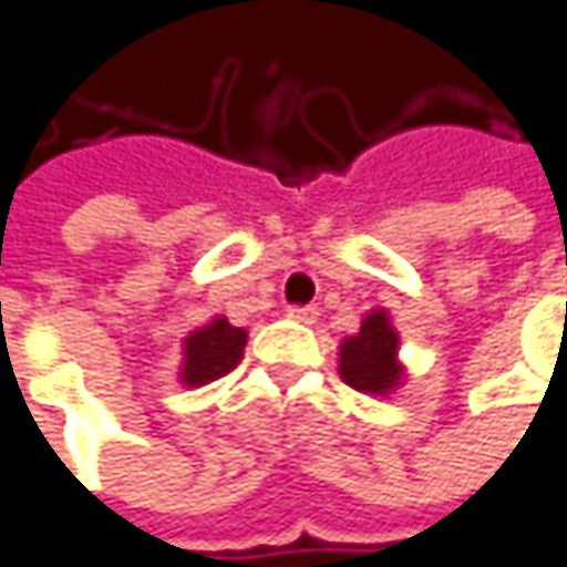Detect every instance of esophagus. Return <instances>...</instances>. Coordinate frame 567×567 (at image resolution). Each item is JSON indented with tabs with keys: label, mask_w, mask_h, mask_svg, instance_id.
Returning a JSON list of instances; mask_svg holds the SVG:
<instances>
[{
	"label": "esophagus",
	"mask_w": 567,
	"mask_h": 567,
	"mask_svg": "<svg viewBox=\"0 0 567 567\" xmlns=\"http://www.w3.org/2000/svg\"><path fill=\"white\" fill-rule=\"evenodd\" d=\"M316 316H319L316 306H290V309H287V319H290V322H302V326H312Z\"/></svg>",
	"instance_id": "1"
}]
</instances>
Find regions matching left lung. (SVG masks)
<instances>
[{"label": "left lung", "mask_w": 567, "mask_h": 567, "mask_svg": "<svg viewBox=\"0 0 567 567\" xmlns=\"http://www.w3.org/2000/svg\"><path fill=\"white\" fill-rule=\"evenodd\" d=\"M399 344L402 338L389 319V309H370L360 322V331L348 334L338 348L341 380L367 395H392L405 382Z\"/></svg>", "instance_id": "8db88e82"}]
</instances>
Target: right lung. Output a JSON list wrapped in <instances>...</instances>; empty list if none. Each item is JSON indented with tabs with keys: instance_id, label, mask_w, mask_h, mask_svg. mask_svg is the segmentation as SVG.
Masks as SVG:
<instances>
[{
	"instance_id": "right-lung-1",
	"label": "right lung",
	"mask_w": 567,
	"mask_h": 567,
	"mask_svg": "<svg viewBox=\"0 0 567 567\" xmlns=\"http://www.w3.org/2000/svg\"><path fill=\"white\" fill-rule=\"evenodd\" d=\"M248 341L245 328L229 326L226 316H213L207 326L194 328L182 341V367H178V382L182 385H207V382L226 377L236 370Z\"/></svg>"
}]
</instances>
